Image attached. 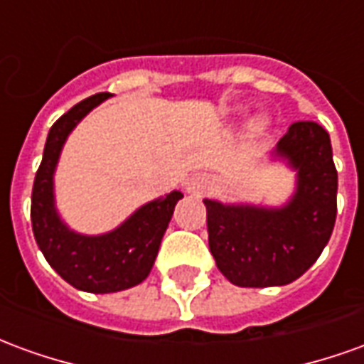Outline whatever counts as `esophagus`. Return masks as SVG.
Returning a JSON list of instances; mask_svg holds the SVG:
<instances>
[{"label":"esophagus","instance_id":"34e87169","mask_svg":"<svg viewBox=\"0 0 364 364\" xmlns=\"http://www.w3.org/2000/svg\"><path fill=\"white\" fill-rule=\"evenodd\" d=\"M210 185H213V181H210V177L206 173H193L189 177V181H187V191L200 195V193H205Z\"/></svg>","mask_w":364,"mask_h":364}]
</instances>
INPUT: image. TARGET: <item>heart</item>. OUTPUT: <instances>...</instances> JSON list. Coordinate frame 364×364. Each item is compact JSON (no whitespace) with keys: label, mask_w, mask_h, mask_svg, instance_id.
<instances>
[{"label":"heart","mask_w":364,"mask_h":364,"mask_svg":"<svg viewBox=\"0 0 364 364\" xmlns=\"http://www.w3.org/2000/svg\"><path fill=\"white\" fill-rule=\"evenodd\" d=\"M263 128H265V120H255L253 130H257V132H259V130H263Z\"/></svg>","instance_id":"b5f03b06"}]
</instances>
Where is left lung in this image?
<instances>
[{"mask_svg": "<svg viewBox=\"0 0 364 364\" xmlns=\"http://www.w3.org/2000/svg\"><path fill=\"white\" fill-rule=\"evenodd\" d=\"M296 171V191L279 208L205 198L208 247L237 287H282L312 267L337 214V169L329 134L318 122L290 124L273 151Z\"/></svg>", "mask_w": 364, "mask_h": 364, "instance_id": "obj_1", "label": "left lung"}]
</instances>
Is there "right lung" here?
Returning a JSON list of instances; mask_svg holds the SVG:
<instances>
[{
    "mask_svg": "<svg viewBox=\"0 0 364 364\" xmlns=\"http://www.w3.org/2000/svg\"><path fill=\"white\" fill-rule=\"evenodd\" d=\"M111 93H97L74 105L52 124L31 198L33 234L50 267L77 290L107 294L136 287L150 274L161 237L173 216L181 191H171L148 205L112 232L83 236L70 230L54 205V169L68 134Z\"/></svg>",
    "mask_w": 364,
    "mask_h": 364,
    "instance_id": "obj_1",
    "label": "right lung"
}]
</instances>
